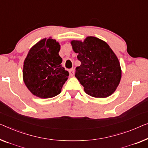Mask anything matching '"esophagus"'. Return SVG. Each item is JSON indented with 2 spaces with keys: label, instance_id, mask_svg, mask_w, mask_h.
Masks as SVG:
<instances>
[{
  "label": "esophagus",
  "instance_id": "1",
  "mask_svg": "<svg viewBox=\"0 0 148 148\" xmlns=\"http://www.w3.org/2000/svg\"><path fill=\"white\" fill-rule=\"evenodd\" d=\"M69 74L71 76H73L74 74V69H70L69 70Z\"/></svg>",
  "mask_w": 148,
  "mask_h": 148
}]
</instances>
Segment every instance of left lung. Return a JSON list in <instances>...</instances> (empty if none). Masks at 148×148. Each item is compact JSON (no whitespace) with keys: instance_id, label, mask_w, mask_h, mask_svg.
<instances>
[{"instance_id":"left-lung-1","label":"left lung","mask_w":148,"mask_h":148,"mask_svg":"<svg viewBox=\"0 0 148 148\" xmlns=\"http://www.w3.org/2000/svg\"><path fill=\"white\" fill-rule=\"evenodd\" d=\"M72 49L81 62L75 76L88 95L106 98L115 92L122 77L118 58L106 42L88 36L84 42L71 41Z\"/></svg>"}]
</instances>
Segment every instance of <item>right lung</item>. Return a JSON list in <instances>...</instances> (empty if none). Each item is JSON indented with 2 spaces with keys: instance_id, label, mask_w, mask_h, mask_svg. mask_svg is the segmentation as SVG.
I'll return each mask as SVG.
<instances>
[{
  "instance_id": "add662e5",
  "label": "right lung",
  "mask_w": 148,
  "mask_h": 148,
  "mask_svg": "<svg viewBox=\"0 0 148 148\" xmlns=\"http://www.w3.org/2000/svg\"><path fill=\"white\" fill-rule=\"evenodd\" d=\"M60 49L59 43L51 38L41 40L30 48L24 62L23 74L33 95L50 98L61 92L69 73L62 66Z\"/></svg>"
}]
</instances>
